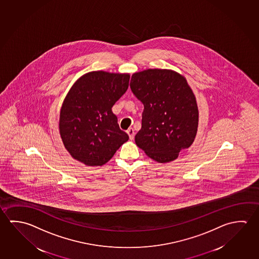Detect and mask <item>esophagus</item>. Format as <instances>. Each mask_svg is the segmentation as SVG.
Masks as SVG:
<instances>
[{
    "label": "esophagus",
    "instance_id": "34e87169",
    "mask_svg": "<svg viewBox=\"0 0 259 259\" xmlns=\"http://www.w3.org/2000/svg\"><path fill=\"white\" fill-rule=\"evenodd\" d=\"M127 134L130 140H134V138H135V130L133 128H129L127 130Z\"/></svg>",
    "mask_w": 259,
    "mask_h": 259
}]
</instances>
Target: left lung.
<instances>
[{
  "label": "left lung",
  "mask_w": 259,
  "mask_h": 259,
  "mask_svg": "<svg viewBox=\"0 0 259 259\" xmlns=\"http://www.w3.org/2000/svg\"><path fill=\"white\" fill-rule=\"evenodd\" d=\"M130 87L144 106L136 145L157 162L174 161L194 142L199 124L195 96L185 76L149 68L134 73Z\"/></svg>",
  "instance_id": "left-lung-1"
}]
</instances>
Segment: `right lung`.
<instances>
[{"instance_id": "right-lung-1", "label": "right lung", "mask_w": 259, "mask_h": 259, "mask_svg": "<svg viewBox=\"0 0 259 259\" xmlns=\"http://www.w3.org/2000/svg\"><path fill=\"white\" fill-rule=\"evenodd\" d=\"M129 73L98 70L81 76L69 89L60 109V137L76 161L102 166L129 139L119 128L112 107L125 93Z\"/></svg>"}]
</instances>
